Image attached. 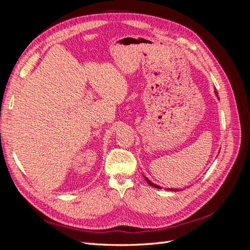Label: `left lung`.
<instances>
[{
    "instance_id": "8db88e82",
    "label": "left lung",
    "mask_w": 250,
    "mask_h": 250,
    "mask_svg": "<svg viewBox=\"0 0 250 250\" xmlns=\"http://www.w3.org/2000/svg\"><path fill=\"white\" fill-rule=\"evenodd\" d=\"M215 94H216V96L218 97V94H217V92H216V90H215ZM145 179H146V181H147V183L151 186V187H153V188H161V187L160 186H157V185H154L153 183H151V181L147 178V177H145ZM169 190L170 191H174V192H176V191H179L178 190V188H169Z\"/></svg>"
}]
</instances>
